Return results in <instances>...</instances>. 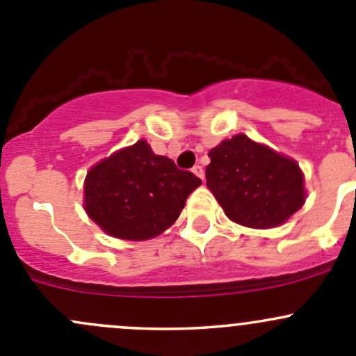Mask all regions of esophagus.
<instances>
[{
    "instance_id": "esophagus-1",
    "label": "esophagus",
    "mask_w": 356,
    "mask_h": 356,
    "mask_svg": "<svg viewBox=\"0 0 356 356\" xmlns=\"http://www.w3.org/2000/svg\"><path fill=\"white\" fill-rule=\"evenodd\" d=\"M193 174H195L196 177L203 179V177H204V170H203V167H201V165H195V167H193Z\"/></svg>"
}]
</instances>
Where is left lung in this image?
Returning <instances> with one entry per match:
<instances>
[{
    "label": "left lung",
    "mask_w": 356,
    "mask_h": 356,
    "mask_svg": "<svg viewBox=\"0 0 356 356\" xmlns=\"http://www.w3.org/2000/svg\"><path fill=\"white\" fill-rule=\"evenodd\" d=\"M207 186L236 224L270 229L284 224L305 203L300 165L245 134L208 153Z\"/></svg>",
    "instance_id": "obj_1"
}]
</instances>
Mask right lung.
<instances>
[{
    "label": "right lung",
    "mask_w": 356,
    "mask_h": 356,
    "mask_svg": "<svg viewBox=\"0 0 356 356\" xmlns=\"http://www.w3.org/2000/svg\"><path fill=\"white\" fill-rule=\"evenodd\" d=\"M201 184L167 156L155 155L141 139L89 168L84 208L106 234L146 241L170 227L188 196Z\"/></svg>",
    "instance_id": "1"
}]
</instances>
